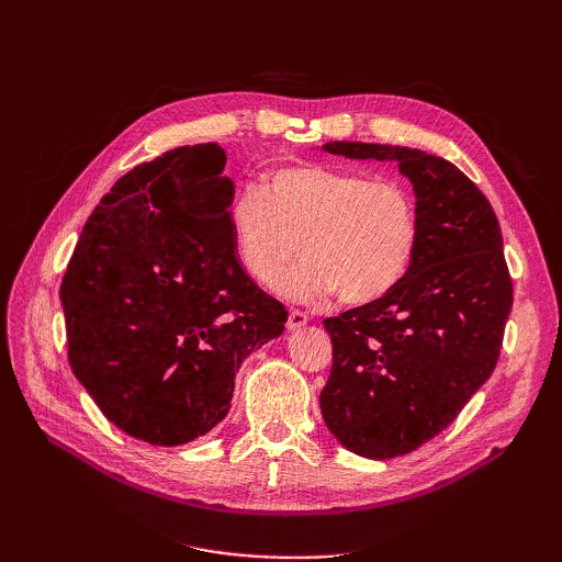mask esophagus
I'll use <instances>...</instances> for the list:
<instances>
[{"label": "esophagus", "instance_id": "obj_1", "mask_svg": "<svg viewBox=\"0 0 562 562\" xmlns=\"http://www.w3.org/2000/svg\"><path fill=\"white\" fill-rule=\"evenodd\" d=\"M307 321H310V316L304 314V312H300V310H293L291 314H288V330H300L302 326H307Z\"/></svg>", "mask_w": 562, "mask_h": 562}]
</instances>
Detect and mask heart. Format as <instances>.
Here are the masks:
<instances>
[{"instance_id": "heart-1", "label": "heart", "mask_w": 562, "mask_h": 562, "mask_svg": "<svg viewBox=\"0 0 562 562\" xmlns=\"http://www.w3.org/2000/svg\"><path fill=\"white\" fill-rule=\"evenodd\" d=\"M227 220L236 258L260 285L304 255L281 283L297 300L375 302L405 279L419 246L417 201L403 182L328 166H288L265 190L244 187Z\"/></svg>"}]
</instances>
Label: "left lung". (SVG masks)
I'll list each match as a JSON object with an SVG mask.
<instances>
[{
  "mask_svg": "<svg viewBox=\"0 0 562 562\" xmlns=\"http://www.w3.org/2000/svg\"><path fill=\"white\" fill-rule=\"evenodd\" d=\"M347 159L396 161L413 182L419 246L384 297L326 318L330 378L321 413L347 450L391 459L417 450L462 413L497 366L514 283L497 215L459 168L422 149L326 143Z\"/></svg>",
  "mask_w": 562,
  "mask_h": 562,
  "instance_id": "left-lung-1",
  "label": "left lung"
}]
</instances>
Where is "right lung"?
I'll use <instances>...</instances> for the list:
<instances>
[{"label":"right lung","mask_w":562,"mask_h":562,"mask_svg":"<svg viewBox=\"0 0 562 562\" xmlns=\"http://www.w3.org/2000/svg\"><path fill=\"white\" fill-rule=\"evenodd\" d=\"M225 164L206 143L135 166L100 199L63 277L75 378L114 427L151 446L223 422L244 359L288 321L236 258Z\"/></svg>","instance_id":"obj_1"}]
</instances>
